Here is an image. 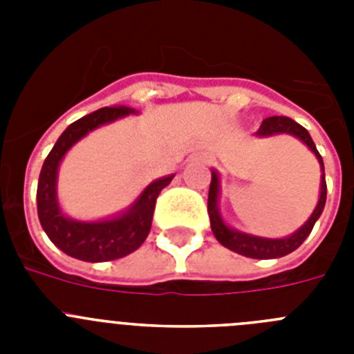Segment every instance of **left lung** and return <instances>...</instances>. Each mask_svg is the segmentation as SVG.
I'll return each mask as SVG.
<instances>
[{"mask_svg":"<svg viewBox=\"0 0 354 354\" xmlns=\"http://www.w3.org/2000/svg\"><path fill=\"white\" fill-rule=\"evenodd\" d=\"M274 134H290L294 138H298L303 145L308 147L315 159L319 161V168H321V187H319V200L315 209L312 211L310 218L301 225V227L287 237H261L253 236V234L241 232L237 228L230 227L227 221L223 220V216L220 212V192H221V179L220 174L216 168H212V179L211 186H209V200H207V212L209 220H211V230L214 237L220 241L225 248L232 250V252L245 255L250 259H278L283 255H289L296 248L303 245V241L310 236L312 228H314L315 221L319 220V216L323 214L324 204H326V179H324V162L321 154L315 149V143L308 131L303 126H299L298 122H294L289 117H270L262 120L261 127L255 133L257 138H270Z\"/></svg>","mask_w":354,"mask_h":354,"instance_id":"left-lung-1","label":"left lung"}]
</instances>
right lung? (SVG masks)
<instances>
[{
  "instance_id": "obj_1",
  "label": "right lung",
  "mask_w": 354,
  "mask_h": 354,
  "mask_svg": "<svg viewBox=\"0 0 354 354\" xmlns=\"http://www.w3.org/2000/svg\"><path fill=\"white\" fill-rule=\"evenodd\" d=\"M138 111L129 106L97 109L93 113L80 118L62 133L55 147L46 158L40 170L37 186V212L44 232L48 234L53 245L74 259L84 262H106L122 259L138 250L150 232L156 198L162 187L171 183L175 175H167L156 179L143 187L133 204L122 212L102 220H74L65 214L58 202V170L65 154L80 140L97 127L111 124L127 115Z\"/></svg>"
}]
</instances>
